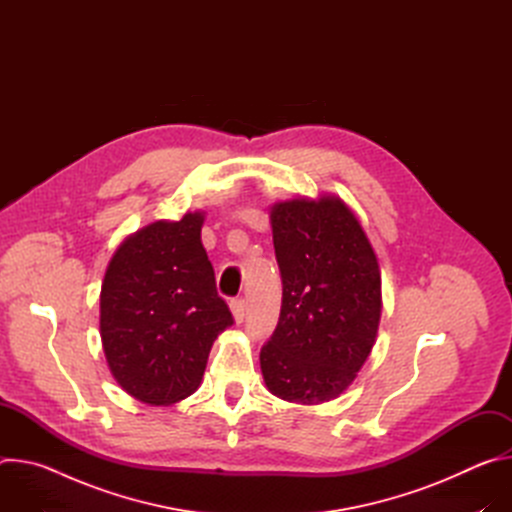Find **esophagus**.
I'll return each mask as SVG.
<instances>
[{
	"mask_svg": "<svg viewBox=\"0 0 512 512\" xmlns=\"http://www.w3.org/2000/svg\"><path fill=\"white\" fill-rule=\"evenodd\" d=\"M229 306H231V312H233V316H235V322H243L245 310H247L245 300H243V298H235V300H231Z\"/></svg>",
	"mask_w": 512,
	"mask_h": 512,
	"instance_id": "esophagus-1",
	"label": "esophagus"
}]
</instances>
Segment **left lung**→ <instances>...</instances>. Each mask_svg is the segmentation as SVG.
<instances>
[{
  "label": "left lung",
  "mask_w": 512,
  "mask_h": 512,
  "mask_svg": "<svg viewBox=\"0 0 512 512\" xmlns=\"http://www.w3.org/2000/svg\"><path fill=\"white\" fill-rule=\"evenodd\" d=\"M281 312L259 360L267 389L320 405L352 385L381 320V269L354 212L336 196L271 206Z\"/></svg>",
  "instance_id": "8db88e82"
}]
</instances>
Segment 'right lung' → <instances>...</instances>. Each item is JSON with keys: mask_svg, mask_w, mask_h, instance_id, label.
<instances>
[{"mask_svg": "<svg viewBox=\"0 0 512 512\" xmlns=\"http://www.w3.org/2000/svg\"><path fill=\"white\" fill-rule=\"evenodd\" d=\"M204 212L129 235L101 285V340L111 375L131 397L172 405L192 395L233 314L216 294L200 241Z\"/></svg>", "mask_w": 512, "mask_h": 512, "instance_id": "obj_1", "label": "right lung"}]
</instances>
